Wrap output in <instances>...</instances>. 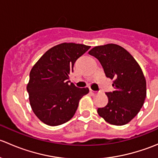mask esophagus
<instances>
[{"label": "esophagus", "instance_id": "1", "mask_svg": "<svg viewBox=\"0 0 158 158\" xmlns=\"http://www.w3.org/2000/svg\"><path fill=\"white\" fill-rule=\"evenodd\" d=\"M89 92H90L92 95H97V94H98L99 92H95V91H92V89H90V90H89Z\"/></svg>", "mask_w": 158, "mask_h": 158}]
</instances>
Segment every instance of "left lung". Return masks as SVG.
I'll list each match as a JSON object with an SVG mask.
<instances>
[{
	"instance_id": "obj_1",
	"label": "left lung",
	"mask_w": 158,
	"mask_h": 158,
	"mask_svg": "<svg viewBox=\"0 0 158 158\" xmlns=\"http://www.w3.org/2000/svg\"><path fill=\"white\" fill-rule=\"evenodd\" d=\"M89 54L98 59L106 76L113 79V92H106L107 106L98 108L99 116L111 125H124L138 114L147 94L141 67L123 47L114 44L98 46Z\"/></svg>"
}]
</instances>
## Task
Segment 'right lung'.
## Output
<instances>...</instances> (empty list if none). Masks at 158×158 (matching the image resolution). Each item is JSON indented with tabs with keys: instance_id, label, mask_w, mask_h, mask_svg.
<instances>
[{
	"instance_id": "add662e5",
	"label": "right lung",
	"mask_w": 158,
	"mask_h": 158,
	"mask_svg": "<svg viewBox=\"0 0 158 158\" xmlns=\"http://www.w3.org/2000/svg\"><path fill=\"white\" fill-rule=\"evenodd\" d=\"M89 46L63 43L47 50L33 66L27 86L30 104L46 125L57 126L69 121L88 88H77L69 79L78 58Z\"/></svg>"
}]
</instances>
